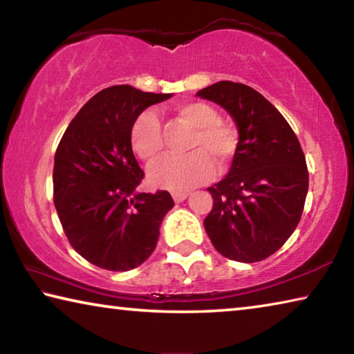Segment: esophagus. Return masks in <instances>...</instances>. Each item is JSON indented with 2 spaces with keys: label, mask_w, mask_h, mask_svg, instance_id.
<instances>
[{
  "label": "esophagus",
  "mask_w": 354,
  "mask_h": 354,
  "mask_svg": "<svg viewBox=\"0 0 354 354\" xmlns=\"http://www.w3.org/2000/svg\"><path fill=\"white\" fill-rule=\"evenodd\" d=\"M187 192H171V196H173V200H175L176 203H181V201H184L185 198H187Z\"/></svg>",
  "instance_id": "obj_1"
}]
</instances>
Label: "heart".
Segmentation results:
<instances>
[{
	"mask_svg": "<svg viewBox=\"0 0 354 354\" xmlns=\"http://www.w3.org/2000/svg\"><path fill=\"white\" fill-rule=\"evenodd\" d=\"M176 117L194 129L185 142L184 156H170L153 164L148 178L158 187L184 190L225 175L239 145L237 131L220 122V113L203 101H185L175 107ZM133 151L145 162H153L164 151L162 123L154 111H143L131 127Z\"/></svg>",
	"mask_w": 354,
	"mask_h": 354,
	"instance_id": "obj_1",
	"label": "heart"
}]
</instances>
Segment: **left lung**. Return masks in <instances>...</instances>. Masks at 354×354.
Returning <instances> with one entry per match:
<instances>
[{"label": "left lung", "instance_id": "left-lung-1", "mask_svg": "<svg viewBox=\"0 0 354 354\" xmlns=\"http://www.w3.org/2000/svg\"><path fill=\"white\" fill-rule=\"evenodd\" d=\"M196 95L225 107L239 129L230 175L207 187L214 206L205 230L227 259H267L301 218L309 187L301 145L277 107L245 84L220 81Z\"/></svg>", "mask_w": 354, "mask_h": 354}]
</instances>
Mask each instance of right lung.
Returning <instances> with one entry per match:
<instances>
[{
  "label": "right lung",
  "instance_id": "add662e5",
  "mask_svg": "<svg viewBox=\"0 0 354 354\" xmlns=\"http://www.w3.org/2000/svg\"><path fill=\"white\" fill-rule=\"evenodd\" d=\"M170 93L112 86L87 101L59 142L53 200L76 253L104 270L127 272L145 262L173 207L167 190L137 194L145 173L131 148L134 120Z\"/></svg>",
  "mask_w": 354,
  "mask_h": 354
}]
</instances>
